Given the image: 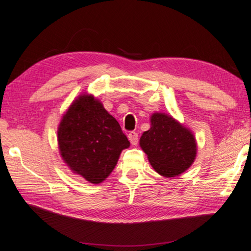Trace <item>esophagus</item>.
I'll return each instance as SVG.
<instances>
[{
	"label": "esophagus",
	"mask_w": 251,
	"mask_h": 251,
	"mask_svg": "<svg viewBox=\"0 0 251 251\" xmlns=\"http://www.w3.org/2000/svg\"><path fill=\"white\" fill-rule=\"evenodd\" d=\"M127 138L130 140L132 146H137L138 143V134L136 132H130L127 135Z\"/></svg>",
	"instance_id": "1"
}]
</instances>
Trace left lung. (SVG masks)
<instances>
[{
    "label": "left lung",
    "mask_w": 251,
    "mask_h": 251,
    "mask_svg": "<svg viewBox=\"0 0 251 251\" xmlns=\"http://www.w3.org/2000/svg\"><path fill=\"white\" fill-rule=\"evenodd\" d=\"M139 144L153 169L165 178L184 173L197 156L194 133L165 113L151 114L150 130L143 132Z\"/></svg>",
    "instance_id": "1"
}]
</instances>
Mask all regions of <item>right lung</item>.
Returning a JSON list of instances; mask_svg holds the SVG:
<instances>
[{"mask_svg":"<svg viewBox=\"0 0 251 251\" xmlns=\"http://www.w3.org/2000/svg\"><path fill=\"white\" fill-rule=\"evenodd\" d=\"M59 154L74 174L90 183L107 179L130 141L118 121L92 94H80L68 108L57 128Z\"/></svg>","mask_w":251,"mask_h":251,"instance_id":"obj_1","label":"right lung"}]
</instances>
